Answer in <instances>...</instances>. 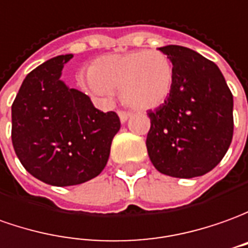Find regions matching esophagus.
<instances>
[{"instance_id":"1","label":"esophagus","mask_w":248,"mask_h":248,"mask_svg":"<svg viewBox=\"0 0 248 248\" xmlns=\"http://www.w3.org/2000/svg\"><path fill=\"white\" fill-rule=\"evenodd\" d=\"M118 115H119V119L121 122L124 124L129 118H130V112H126V111H118Z\"/></svg>"}]
</instances>
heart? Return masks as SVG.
Segmentation results:
<instances>
[{
  "mask_svg": "<svg viewBox=\"0 0 248 248\" xmlns=\"http://www.w3.org/2000/svg\"><path fill=\"white\" fill-rule=\"evenodd\" d=\"M175 70L171 60L160 51L114 54L96 60L84 85L92 95L108 99L121 91L124 103L136 111L155 110L171 96Z\"/></svg>",
  "mask_w": 248,
  "mask_h": 248,
  "instance_id": "heart-1",
  "label": "heart"
}]
</instances>
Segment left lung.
Segmentation results:
<instances>
[{
    "label": "left lung",
    "mask_w": 248,
    "mask_h": 248,
    "mask_svg": "<svg viewBox=\"0 0 248 248\" xmlns=\"http://www.w3.org/2000/svg\"><path fill=\"white\" fill-rule=\"evenodd\" d=\"M171 60L175 84L163 106L149 111V159L159 172L195 178L223 160L233 136V97L215 62L191 48L159 47Z\"/></svg>",
    "instance_id": "obj_1"
}]
</instances>
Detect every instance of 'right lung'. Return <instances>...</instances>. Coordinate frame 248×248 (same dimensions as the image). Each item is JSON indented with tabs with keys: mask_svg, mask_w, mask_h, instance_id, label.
Wrapping results in <instances>:
<instances>
[{
	"mask_svg": "<svg viewBox=\"0 0 248 248\" xmlns=\"http://www.w3.org/2000/svg\"><path fill=\"white\" fill-rule=\"evenodd\" d=\"M73 54L58 55L28 73L12 104V142L20 163L51 186L96 178L121 129L114 111L95 108L81 91L61 80Z\"/></svg>",
	"mask_w": 248,
	"mask_h": 248,
	"instance_id": "right-lung-1",
	"label": "right lung"
}]
</instances>
